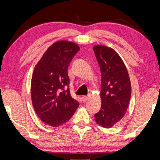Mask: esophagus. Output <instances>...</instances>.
Wrapping results in <instances>:
<instances>
[{
    "mask_svg": "<svg viewBox=\"0 0 160 160\" xmlns=\"http://www.w3.org/2000/svg\"><path fill=\"white\" fill-rule=\"evenodd\" d=\"M82 101H83V102H86V101L88 100V97L87 96H83L82 97Z\"/></svg>",
    "mask_w": 160,
    "mask_h": 160,
    "instance_id": "esophagus-1",
    "label": "esophagus"
}]
</instances>
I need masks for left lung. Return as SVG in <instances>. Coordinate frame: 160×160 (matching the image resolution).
I'll return each mask as SVG.
<instances>
[{
	"label": "left lung",
	"instance_id": "8db88e82",
	"mask_svg": "<svg viewBox=\"0 0 160 160\" xmlns=\"http://www.w3.org/2000/svg\"><path fill=\"white\" fill-rule=\"evenodd\" d=\"M102 72V107L95 120L109 128L125 116L131 96V85L126 67L114 49L97 45L93 47Z\"/></svg>",
	"mask_w": 160,
	"mask_h": 160
}]
</instances>
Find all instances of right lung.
<instances>
[{
  "label": "right lung",
  "mask_w": 160,
  "mask_h": 160,
  "mask_svg": "<svg viewBox=\"0 0 160 160\" xmlns=\"http://www.w3.org/2000/svg\"><path fill=\"white\" fill-rule=\"evenodd\" d=\"M72 42L61 40L48 48L36 65L31 81V97L39 118L58 127L69 120L79 106L69 88V64L79 51Z\"/></svg>",
  "instance_id": "add662e5"
}]
</instances>
